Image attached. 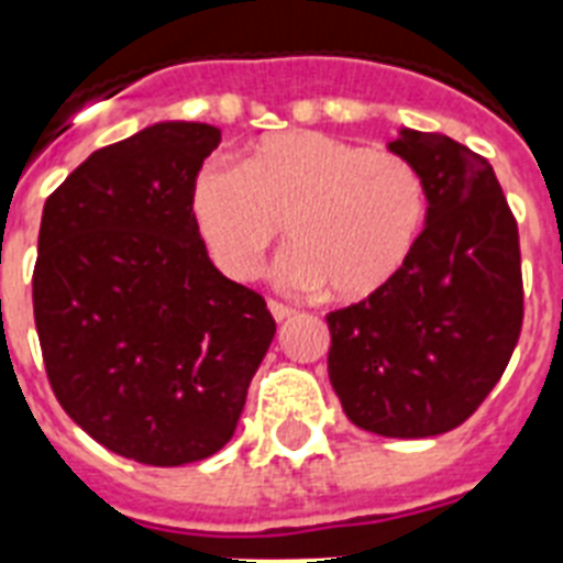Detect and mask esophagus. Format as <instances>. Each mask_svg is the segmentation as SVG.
Returning a JSON list of instances; mask_svg holds the SVG:
<instances>
[{
    "instance_id": "1",
    "label": "esophagus",
    "mask_w": 563,
    "mask_h": 563,
    "mask_svg": "<svg viewBox=\"0 0 563 563\" xmlns=\"http://www.w3.org/2000/svg\"><path fill=\"white\" fill-rule=\"evenodd\" d=\"M268 309H272V316L277 318V321H286V318L295 316V309L289 307V303H283V300H268Z\"/></svg>"
}]
</instances>
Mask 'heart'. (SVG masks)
<instances>
[{
  "label": "heart",
  "instance_id": "1",
  "mask_svg": "<svg viewBox=\"0 0 563 563\" xmlns=\"http://www.w3.org/2000/svg\"><path fill=\"white\" fill-rule=\"evenodd\" d=\"M189 210L230 280H251L286 228L283 286L362 300L409 260L427 221V184L397 152L291 131L263 140L242 166H201Z\"/></svg>",
  "mask_w": 563,
  "mask_h": 563
}]
</instances>
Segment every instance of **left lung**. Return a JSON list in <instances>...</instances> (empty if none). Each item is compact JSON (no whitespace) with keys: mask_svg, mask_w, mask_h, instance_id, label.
<instances>
[{"mask_svg":"<svg viewBox=\"0 0 563 563\" xmlns=\"http://www.w3.org/2000/svg\"><path fill=\"white\" fill-rule=\"evenodd\" d=\"M427 184V228L383 289L327 316V371L344 415L385 438L462 427L523 330L520 233L482 154L400 128L388 145Z\"/></svg>","mask_w":563,"mask_h":563,"instance_id":"8db88e82","label":"left lung"}]
</instances>
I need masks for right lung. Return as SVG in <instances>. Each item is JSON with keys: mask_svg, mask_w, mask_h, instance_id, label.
Here are the masks:
<instances>
[{"mask_svg": "<svg viewBox=\"0 0 563 563\" xmlns=\"http://www.w3.org/2000/svg\"><path fill=\"white\" fill-rule=\"evenodd\" d=\"M219 143V128L163 122L104 145L40 221L31 300L48 385L101 446L157 467L228 444L277 330L192 221V180Z\"/></svg>", "mask_w": 563, "mask_h": 563, "instance_id": "obj_1", "label": "right lung"}]
</instances>
